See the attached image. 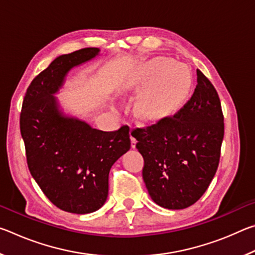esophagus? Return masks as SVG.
I'll list each match as a JSON object with an SVG mask.
<instances>
[{
    "mask_svg": "<svg viewBox=\"0 0 255 255\" xmlns=\"http://www.w3.org/2000/svg\"><path fill=\"white\" fill-rule=\"evenodd\" d=\"M130 140H131V143H130V145H131V148H135V147H136V143H137L136 138H133V137L131 136V137H130Z\"/></svg>",
    "mask_w": 255,
    "mask_h": 255,
    "instance_id": "1",
    "label": "esophagus"
}]
</instances>
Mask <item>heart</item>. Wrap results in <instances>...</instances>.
Segmentation results:
<instances>
[{
	"label": "heart",
	"instance_id": "heart-1",
	"mask_svg": "<svg viewBox=\"0 0 255 255\" xmlns=\"http://www.w3.org/2000/svg\"><path fill=\"white\" fill-rule=\"evenodd\" d=\"M192 77L183 64L166 57H154L138 66L127 89L139 92L136 115L147 123H158L173 116L187 100Z\"/></svg>",
	"mask_w": 255,
	"mask_h": 255
}]
</instances>
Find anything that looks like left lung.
Segmentation results:
<instances>
[{
	"label": "left lung",
	"mask_w": 255,
	"mask_h": 255,
	"mask_svg": "<svg viewBox=\"0 0 255 255\" xmlns=\"http://www.w3.org/2000/svg\"><path fill=\"white\" fill-rule=\"evenodd\" d=\"M144 157L143 179L155 204L184 209L200 199L217 171L224 138L221 101L197 70L193 96L173 117L131 132Z\"/></svg>",
	"instance_id": "obj_1"
}]
</instances>
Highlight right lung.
I'll list each match as a JSON object with an SVG mask.
<instances>
[{
  "label": "right lung",
  "mask_w": 255,
  "mask_h": 255,
  "mask_svg": "<svg viewBox=\"0 0 255 255\" xmlns=\"http://www.w3.org/2000/svg\"><path fill=\"white\" fill-rule=\"evenodd\" d=\"M99 55V48H84L56 57L29 85L20 116L30 173L56 207L72 214L105 205L111 166L130 148L129 127L99 130L56 98L73 68Z\"/></svg>",
  "instance_id": "1"
}]
</instances>
